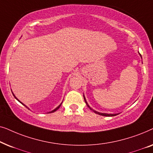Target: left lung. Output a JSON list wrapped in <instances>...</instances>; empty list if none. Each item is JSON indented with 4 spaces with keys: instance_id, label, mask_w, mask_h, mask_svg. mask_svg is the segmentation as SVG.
Masks as SVG:
<instances>
[{
    "instance_id": "8db88e82",
    "label": "left lung",
    "mask_w": 153,
    "mask_h": 153,
    "mask_svg": "<svg viewBox=\"0 0 153 153\" xmlns=\"http://www.w3.org/2000/svg\"><path fill=\"white\" fill-rule=\"evenodd\" d=\"M140 56H141V54H140ZM83 98H84L85 102V104H86V105L88 106V107L91 110L95 112V114H98V115H100V116H116V115H118V114H104V113H100V112H98V111H96L93 110V108H91V107H90V106L88 105V104L87 103V101H86V100H85L84 95H83Z\"/></svg>"
}]
</instances>
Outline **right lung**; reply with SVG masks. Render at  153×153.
<instances>
[{"label": "right lung", "mask_w": 153, "mask_h": 153, "mask_svg": "<svg viewBox=\"0 0 153 153\" xmlns=\"http://www.w3.org/2000/svg\"><path fill=\"white\" fill-rule=\"evenodd\" d=\"M13 95L14 96V97H15V98H16V100H17L19 102H20V103H22V104H23V105H24V106H26V107H27V106H26V105H25V104H23V103H22V102H21L19 101V100L17 99V98H16V97H15V95H14V94H13ZM62 103H61V104H60L59 106H57V107H56V108H55V109H53V111H49V112H48V114H50V113H53V112H55V111H57V110L58 109V108H60V106H61V104H62ZM27 108H28V107H27Z\"/></svg>", "instance_id": "1"}]
</instances>
